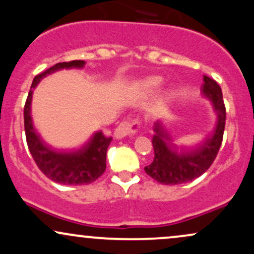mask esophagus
<instances>
[{"label": "esophagus", "instance_id": "esophagus-1", "mask_svg": "<svg viewBox=\"0 0 254 254\" xmlns=\"http://www.w3.org/2000/svg\"><path fill=\"white\" fill-rule=\"evenodd\" d=\"M141 129V121L139 118H129L123 121L118 125L115 131V136L117 138H123L125 136L136 135Z\"/></svg>", "mask_w": 254, "mask_h": 254}]
</instances>
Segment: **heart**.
Returning a JSON list of instances; mask_svg holds the SVG:
<instances>
[{
  "label": "heart",
  "instance_id": "heart-1",
  "mask_svg": "<svg viewBox=\"0 0 254 254\" xmlns=\"http://www.w3.org/2000/svg\"><path fill=\"white\" fill-rule=\"evenodd\" d=\"M160 83H161V80L159 77H150L145 81V87H148V88H155Z\"/></svg>",
  "mask_w": 254,
  "mask_h": 254
}]
</instances>
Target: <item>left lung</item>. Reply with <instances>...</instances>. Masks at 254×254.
<instances>
[{
	"instance_id": "left-lung-1",
	"label": "left lung",
	"mask_w": 254,
	"mask_h": 254,
	"mask_svg": "<svg viewBox=\"0 0 254 254\" xmlns=\"http://www.w3.org/2000/svg\"><path fill=\"white\" fill-rule=\"evenodd\" d=\"M202 92L211 99L217 124L211 136L196 147H178L173 143L170 133L160 122L154 125L151 143L154 147V160L145 166L148 176L165 185H178L192 182L209 170L222 144L224 125H226V106L222 90L214 78L203 76Z\"/></svg>"
}]
</instances>
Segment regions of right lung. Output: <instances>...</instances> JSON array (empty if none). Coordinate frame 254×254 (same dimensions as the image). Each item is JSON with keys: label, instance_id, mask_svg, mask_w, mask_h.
<instances>
[{"label": "right lung", "instance_id": "obj_1", "mask_svg": "<svg viewBox=\"0 0 254 254\" xmlns=\"http://www.w3.org/2000/svg\"><path fill=\"white\" fill-rule=\"evenodd\" d=\"M84 63V61L77 60L61 62L43 71L42 74L37 75L33 78L24 107L26 142L34 162L49 179L63 185H87L103 176L106 170V151L112 141V137L105 136L103 131H98L80 149L72 151H57L52 149L40 138L32 124V93L40 78L48 74L63 68H82Z\"/></svg>", "mask_w": 254, "mask_h": 254}]
</instances>
